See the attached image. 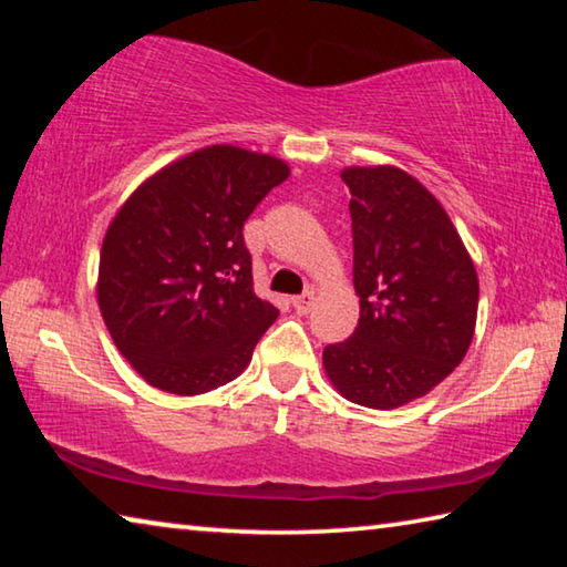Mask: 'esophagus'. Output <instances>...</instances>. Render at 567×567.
Instances as JSON below:
<instances>
[{
	"label": "esophagus",
	"instance_id": "obj_1",
	"mask_svg": "<svg viewBox=\"0 0 567 567\" xmlns=\"http://www.w3.org/2000/svg\"><path fill=\"white\" fill-rule=\"evenodd\" d=\"M312 305H315V292H312V290H307V292H302V295L292 297V307H295L297 312H310Z\"/></svg>",
	"mask_w": 567,
	"mask_h": 567
}]
</instances>
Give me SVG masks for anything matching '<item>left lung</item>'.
<instances>
[{
    "label": "left lung",
    "mask_w": 567,
    "mask_h": 567,
    "mask_svg": "<svg viewBox=\"0 0 567 567\" xmlns=\"http://www.w3.org/2000/svg\"><path fill=\"white\" fill-rule=\"evenodd\" d=\"M358 328L328 344L324 370L344 398L392 410L433 390L465 358L477 318V275L455 225L398 167H350Z\"/></svg>",
    "instance_id": "left-lung-1"
}]
</instances>
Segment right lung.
<instances>
[{
	"instance_id": "obj_1",
	"label": "right lung",
	"mask_w": 567,
	"mask_h": 567,
	"mask_svg": "<svg viewBox=\"0 0 567 567\" xmlns=\"http://www.w3.org/2000/svg\"><path fill=\"white\" fill-rule=\"evenodd\" d=\"M290 169L215 145L159 169L122 205L100 255V310L132 368L172 395L235 380L277 320L252 290L243 227Z\"/></svg>"
}]
</instances>
